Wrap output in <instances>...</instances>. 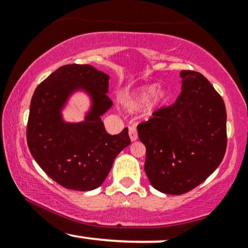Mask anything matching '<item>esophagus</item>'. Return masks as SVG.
<instances>
[{"label":"esophagus","mask_w":248,"mask_h":248,"mask_svg":"<svg viewBox=\"0 0 248 248\" xmlns=\"http://www.w3.org/2000/svg\"><path fill=\"white\" fill-rule=\"evenodd\" d=\"M129 138L132 141H136L138 140V130H136L135 126H130L129 127Z\"/></svg>","instance_id":"obj_1"}]
</instances>
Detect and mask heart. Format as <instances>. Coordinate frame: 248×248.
I'll return each instance as SVG.
<instances>
[{"instance_id":"heart-1","label":"heart","mask_w":248,"mask_h":248,"mask_svg":"<svg viewBox=\"0 0 248 248\" xmlns=\"http://www.w3.org/2000/svg\"><path fill=\"white\" fill-rule=\"evenodd\" d=\"M168 99H169V93L167 90L158 88L156 91V85H148V86L139 88L133 95H130L124 101V104H126L128 109L136 110L143 107L150 100L149 107H148V114L152 115L167 104Z\"/></svg>"}]
</instances>
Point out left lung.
Here are the masks:
<instances>
[{"mask_svg":"<svg viewBox=\"0 0 248 248\" xmlns=\"http://www.w3.org/2000/svg\"><path fill=\"white\" fill-rule=\"evenodd\" d=\"M182 92L173 105L156 110L138 126L146 146L150 184L168 195H182L203 183L226 152V108L210 81L195 71H181Z\"/></svg>","mask_w":248,"mask_h":248,"instance_id":"1","label":"left lung"}]
</instances>
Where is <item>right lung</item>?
<instances>
[{"label": "right lung", "mask_w": 248, "mask_h": 248, "mask_svg": "<svg viewBox=\"0 0 248 248\" xmlns=\"http://www.w3.org/2000/svg\"><path fill=\"white\" fill-rule=\"evenodd\" d=\"M108 81L109 76L91 65H64L37 86L31 99L28 147L46 175L66 189L100 186L116 156L130 144L128 128L110 135L101 121L113 106ZM76 92L90 96V109L84 122L66 123L61 112Z\"/></svg>", "instance_id": "right-lung-1"}]
</instances>
